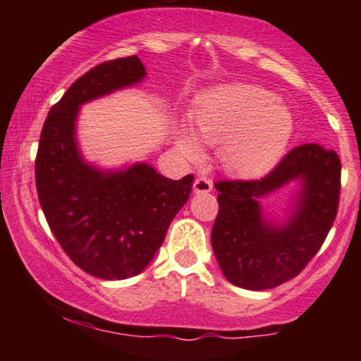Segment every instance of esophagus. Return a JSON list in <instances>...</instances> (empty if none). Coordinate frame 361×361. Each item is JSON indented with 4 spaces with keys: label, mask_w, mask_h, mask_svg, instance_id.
<instances>
[{
    "label": "esophagus",
    "mask_w": 361,
    "mask_h": 361,
    "mask_svg": "<svg viewBox=\"0 0 361 361\" xmlns=\"http://www.w3.org/2000/svg\"><path fill=\"white\" fill-rule=\"evenodd\" d=\"M193 190L197 193H207L212 190V181L205 176H198L193 183Z\"/></svg>",
    "instance_id": "34e87169"
}]
</instances>
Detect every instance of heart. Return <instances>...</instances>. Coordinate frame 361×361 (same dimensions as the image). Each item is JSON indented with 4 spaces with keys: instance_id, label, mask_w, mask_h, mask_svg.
Segmentation results:
<instances>
[{
    "instance_id": "obj_1",
    "label": "heart",
    "mask_w": 361,
    "mask_h": 361,
    "mask_svg": "<svg viewBox=\"0 0 361 361\" xmlns=\"http://www.w3.org/2000/svg\"><path fill=\"white\" fill-rule=\"evenodd\" d=\"M198 139L222 145L221 159L238 176L268 171L287 149L293 132L288 109L276 94L256 85H229L212 91L193 115ZM180 147L190 159H200L202 147L193 135H180Z\"/></svg>"
}]
</instances>
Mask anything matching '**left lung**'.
<instances>
[{
	"mask_svg": "<svg viewBox=\"0 0 361 361\" xmlns=\"http://www.w3.org/2000/svg\"><path fill=\"white\" fill-rule=\"evenodd\" d=\"M292 179L302 181L300 205L283 226L268 224L257 198ZM212 247L231 283L267 290L295 279L321 250L333 227L341 192V161L334 151L302 144L259 180H221Z\"/></svg>",
	"mask_w": 361,
	"mask_h": 361,
	"instance_id": "8db88e82",
	"label": "left lung"
}]
</instances>
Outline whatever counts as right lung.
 Returning <instances> with one entry per match:
<instances>
[{
    "instance_id": "1",
    "label": "right lung",
    "mask_w": 361,
    "mask_h": 361,
    "mask_svg": "<svg viewBox=\"0 0 361 361\" xmlns=\"http://www.w3.org/2000/svg\"><path fill=\"white\" fill-rule=\"evenodd\" d=\"M137 56L102 62L52 105L40 132L35 185L45 219L74 264L103 280L139 275L192 193L193 175L169 180L147 164L102 173L81 159L74 139L80 105L137 82Z\"/></svg>"
}]
</instances>
